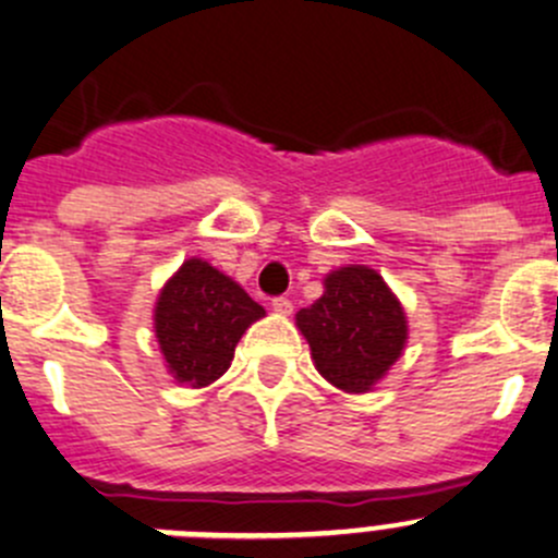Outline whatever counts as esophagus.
I'll list each match as a JSON object with an SVG mask.
<instances>
[{
	"instance_id": "34e87169",
	"label": "esophagus",
	"mask_w": 558,
	"mask_h": 558,
	"mask_svg": "<svg viewBox=\"0 0 558 558\" xmlns=\"http://www.w3.org/2000/svg\"><path fill=\"white\" fill-rule=\"evenodd\" d=\"M274 312L276 315H293V301L284 299V295H279V299H274Z\"/></svg>"
}]
</instances>
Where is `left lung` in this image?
Returning <instances> with one entry per match:
<instances>
[{
	"instance_id": "1",
	"label": "left lung",
	"mask_w": 558,
	"mask_h": 558,
	"mask_svg": "<svg viewBox=\"0 0 558 558\" xmlns=\"http://www.w3.org/2000/svg\"><path fill=\"white\" fill-rule=\"evenodd\" d=\"M323 295L295 315L323 378L348 395L373 389L402 355L408 320L378 270L337 268L323 279Z\"/></svg>"
}]
</instances>
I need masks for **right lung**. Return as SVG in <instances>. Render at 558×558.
I'll return each mask as SVG.
<instances>
[{"label": "right lung", "mask_w": 558, "mask_h": 558, "mask_svg": "<svg viewBox=\"0 0 558 558\" xmlns=\"http://www.w3.org/2000/svg\"><path fill=\"white\" fill-rule=\"evenodd\" d=\"M259 317L265 310L241 284L205 259L191 257L158 293L153 328L169 375L203 389L230 369L235 344Z\"/></svg>", "instance_id": "1"}]
</instances>
